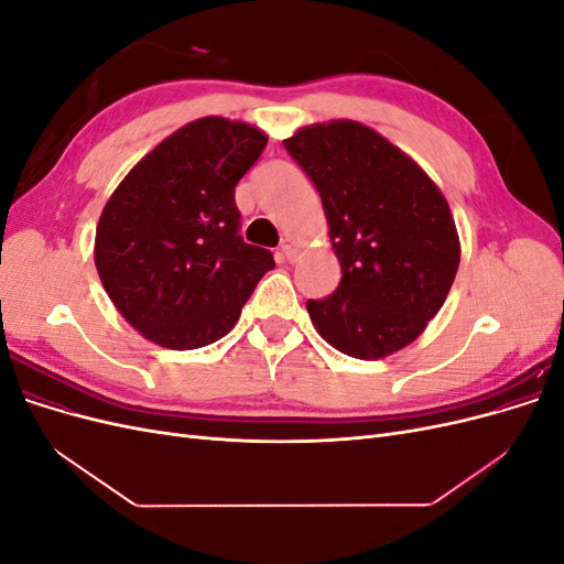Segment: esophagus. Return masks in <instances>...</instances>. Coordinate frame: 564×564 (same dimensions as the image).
I'll use <instances>...</instances> for the list:
<instances>
[{
	"instance_id": "obj_1",
	"label": "esophagus",
	"mask_w": 564,
	"mask_h": 564,
	"mask_svg": "<svg viewBox=\"0 0 564 564\" xmlns=\"http://www.w3.org/2000/svg\"><path fill=\"white\" fill-rule=\"evenodd\" d=\"M296 251H299V242L292 240V237H284V240H282V256H284V259L294 261Z\"/></svg>"
}]
</instances>
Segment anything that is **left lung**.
Here are the masks:
<instances>
[{
  "label": "left lung",
  "instance_id": "1",
  "mask_svg": "<svg viewBox=\"0 0 564 564\" xmlns=\"http://www.w3.org/2000/svg\"><path fill=\"white\" fill-rule=\"evenodd\" d=\"M313 181L340 263V284L308 301L319 336L360 360L395 352L425 329L458 270L447 199L373 129L338 119L284 141Z\"/></svg>",
  "mask_w": 564,
  "mask_h": 564
}]
</instances>
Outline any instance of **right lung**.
<instances>
[{
    "label": "right lung",
    "instance_id": "add662e5",
    "mask_svg": "<svg viewBox=\"0 0 564 564\" xmlns=\"http://www.w3.org/2000/svg\"><path fill=\"white\" fill-rule=\"evenodd\" d=\"M268 135L204 117L164 139L117 185L96 228L108 296L152 344L193 350L226 336L275 265L240 235L235 185Z\"/></svg>",
    "mask_w": 564,
    "mask_h": 564
}]
</instances>
